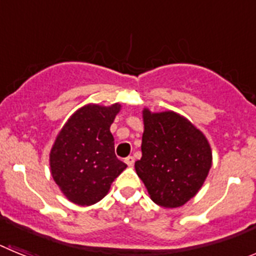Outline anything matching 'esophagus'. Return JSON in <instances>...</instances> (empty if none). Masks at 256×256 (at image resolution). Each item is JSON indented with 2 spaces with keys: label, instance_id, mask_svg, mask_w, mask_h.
Here are the masks:
<instances>
[{
  "label": "esophagus",
  "instance_id": "34e87169",
  "mask_svg": "<svg viewBox=\"0 0 256 256\" xmlns=\"http://www.w3.org/2000/svg\"><path fill=\"white\" fill-rule=\"evenodd\" d=\"M124 162H126V164L128 165V166H132V165L134 164V158H133V156H128V158H126Z\"/></svg>",
  "mask_w": 256,
  "mask_h": 256
}]
</instances>
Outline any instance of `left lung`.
<instances>
[{
    "instance_id": "left-lung-1",
    "label": "left lung",
    "mask_w": 256,
    "mask_h": 256,
    "mask_svg": "<svg viewBox=\"0 0 256 256\" xmlns=\"http://www.w3.org/2000/svg\"><path fill=\"white\" fill-rule=\"evenodd\" d=\"M142 158L134 162L151 200L162 208H180L201 188L212 168L205 136L174 112L144 110Z\"/></svg>"
}]
</instances>
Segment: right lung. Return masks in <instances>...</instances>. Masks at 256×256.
Returning <instances> with one entry per match:
<instances>
[{"label": "right lung", "mask_w": 256, "mask_h": 256, "mask_svg": "<svg viewBox=\"0 0 256 256\" xmlns=\"http://www.w3.org/2000/svg\"><path fill=\"white\" fill-rule=\"evenodd\" d=\"M120 110L87 105L76 110L56 137L50 154L54 180L68 200L80 206L104 198L126 164L115 155L110 126Z\"/></svg>", "instance_id": "1"}]
</instances>
